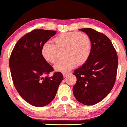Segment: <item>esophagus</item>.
Listing matches in <instances>:
<instances>
[{"instance_id":"1","label":"esophagus","mask_w":127,"mask_h":127,"mask_svg":"<svg viewBox=\"0 0 127 127\" xmlns=\"http://www.w3.org/2000/svg\"><path fill=\"white\" fill-rule=\"evenodd\" d=\"M68 74H70V73H63V75L64 77L65 78L68 75Z\"/></svg>"}]
</instances>
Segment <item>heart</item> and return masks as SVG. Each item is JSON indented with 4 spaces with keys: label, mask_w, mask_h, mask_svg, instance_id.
Wrapping results in <instances>:
<instances>
[{
    "label": "heart",
    "mask_w": 127,
    "mask_h": 127,
    "mask_svg": "<svg viewBox=\"0 0 127 127\" xmlns=\"http://www.w3.org/2000/svg\"><path fill=\"white\" fill-rule=\"evenodd\" d=\"M54 43L46 42L41 47L42 58L51 64L57 59V49H63L65 58L55 64L56 71L66 72L76 65H81L87 62L91 55L92 43L90 36L86 33L73 31L57 35L54 38Z\"/></svg>",
    "instance_id": "1"
}]
</instances>
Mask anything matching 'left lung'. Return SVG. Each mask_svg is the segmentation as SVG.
<instances>
[{"label":"left lung","instance_id":"8db88e82","mask_svg":"<svg viewBox=\"0 0 127 127\" xmlns=\"http://www.w3.org/2000/svg\"><path fill=\"white\" fill-rule=\"evenodd\" d=\"M80 30L90 36L92 49L87 62L74 71L76 83L73 93L78 101L91 106L104 99L114 87L118 57L111 41L106 35L89 28Z\"/></svg>","mask_w":127,"mask_h":127}]
</instances>
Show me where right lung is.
I'll use <instances>...</instances> for the list:
<instances>
[{
  "mask_svg": "<svg viewBox=\"0 0 127 127\" xmlns=\"http://www.w3.org/2000/svg\"><path fill=\"white\" fill-rule=\"evenodd\" d=\"M56 31L37 29L26 34L16 43L9 61L13 85L20 96L36 107L49 104L54 99L64 78L61 72L48 76L54 68L41 56V47Z\"/></svg>",
  "mask_w": 127,
  "mask_h": 127,
  "instance_id": "obj_1",
  "label": "right lung"
}]
</instances>
